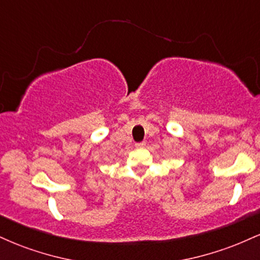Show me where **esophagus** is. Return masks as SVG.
I'll use <instances>...</instances> for the list:
<instances>
[{"label": "esophagus", "instance_id": "1", "mask_svg": "<svg viewBox=\"0 0 260 260\" xmlns=\"http://www.w3.org/2000/svg\"><path fill=\"white\" fill-rule=\"evenodd\" d=\"M136 147H137V148H144V147H145V142L136 143Z\"/></svg>", "mask_w": 260, "mask_h": 260}]
</instances>
